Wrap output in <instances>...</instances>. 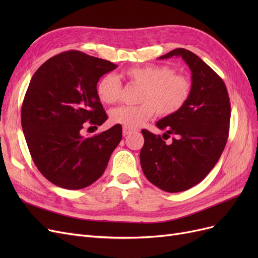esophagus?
<instances>
[{"mask_svg": "<svg viewBox=\"0 0 258 258\" xmlns=\"http://www.w3.org/2000/svg\"><path fill=\"white\" fill-rule=\"evenodd\" d=\"M134 131H135L134 129H130V128H126V127H123V128H122V136H123V137H126V136L130 135L131 132H134Z\"/></svg>", "mask_w": 258, "mask_h": 258, "instance_id": "1", "label": "esophagus"}]
</instances>
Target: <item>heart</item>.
I'll return each instance as SVG.
<instances>
[{
	"label": "heart",
	"instance_id": "heart-1",
	"mask_svg": "<svg viewBox=\"0 0 258 258\" xmlns=\"http://www.w3.org/2000/svg\"><path fill=\"white\" fill-rule=\"evenodd\" d=\"M122 75L139 86L138 105L120 106L110 113L113 123L134 129L153 117L155 112L161 117L173 115L185 105L191 91L188 77L174 73L168 66L146 64L131 67ZM121 84L113 74H106L98 82L97 95L104 104H114L121 97Z\"/></svg>",
	"mask_w": 258,
	"mask_h": 258
}]
</instances>
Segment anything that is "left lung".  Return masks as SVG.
Masks as SVG:
<instances>
[{
	"mask_svg": "<svg viewBox=\"0 0 258 258\" xmlns=\"http://www.w3.org/2000/svg\"><path fill=\"white\" fill-rule=\"evenodd\" d=\"M173 56L182 57L190 69V96L178 112L156 123L166 130L162 138L142 130L140 161L152 184L168 192H179L200 183L220 159L228 139L230 102L223 80L197 54L176 48L159 59ZM170 134L175 138L167 145L163 139Z\"/></svg>",
	"mask_w": 258,
	"mask_h": 258,
	"instance_id": "obj_1",
	"label": "left lung"
}]
</instances>
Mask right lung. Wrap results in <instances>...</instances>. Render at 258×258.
Listing matches in <instances>:
<instances>
[{
	"instance_id": "add662e5",
	"label": "right lung",
	"mask_w": 258,
	"mask_h": 258,
	"mask_svg": "<svg viewBox=\"0 0 258 258\" xmlns=\"http://www.w3.org/2000/svg\"><path fill=\"white\" fill-rule=\"evenodd\" d=\"M116 68L107 60L69 50L44 62L31 79L21 126L35 166L52 184L81 189L103 174L121 141V126L87 138L81 130L87 121L98 128L107 119L97 84Z\"/></svg>"
}]
</instances>
